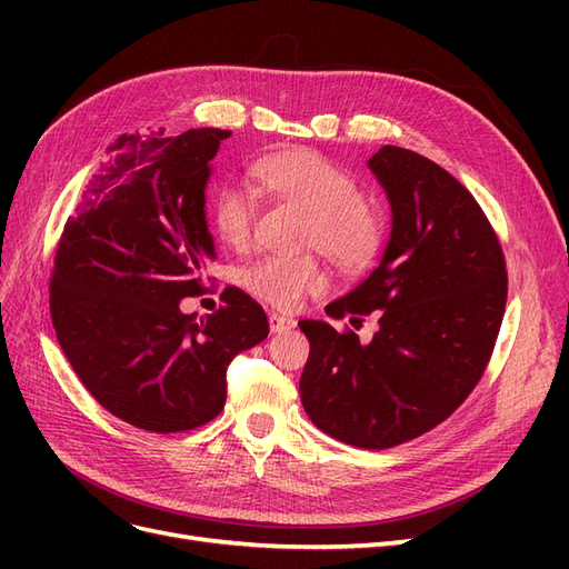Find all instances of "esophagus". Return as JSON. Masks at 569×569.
Masks as SVG:
<instances>
[{
  "label": "esophagus",
  "instance_id": "esophagus-1",
  "mask_svg": "<svg viewBox=\"0 0 569 569\" xmlns=\"http://www.w3.org/2000/svg\"><path fill=\"white\" fill-rule=\"evenodd\" d=\"M268 325H270V332L272 335H282V332H289L297 322L291 320V318H287V316H280V313H270L268 316Z\"/></svg>",
  "mask_w": 569,
  "mask_h": 569
}]
</instances>
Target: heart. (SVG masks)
Instances as JSON below:
<instances>
[{
	"label": "heart",
	"instance_id": "obj_1",
	"mask_svg": "<svg viewBox=\"0 0 569 569\" xmlns=\"http://www.w3.org/2000/svg\"><path fill=\"white\" fill-rule=\"evenodd\" d=\"M251 173L274 197L311 213L306 247L343 270L366 268L380 251L385 222L372 203L360 199V187L349 170L313 149H284L256 161ZM256 206L247 189L226 184L213 199V226L222 242L242 249L249 244ZM253 297L278 308H295L306 295L327 287V274L316 258L268 256L244 270Z\"/></svg>",
	"mask_w": 569,
	"mask_h": 569
}]
</instances>
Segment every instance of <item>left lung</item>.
<instances>
[{
	"instance_id": "left-lung-1",
	"label": "left lung",
	"mask_w": 569,
	"mask_h": 569,
	"mask_svg": "<svg viewBox=\"0 0 569 569\" xmlns=\"http://www.w3.org/2000/svg\"><path fill=\"white\" fill-rule=\"evenodd\" d=\"M368 168L391 206L382 261L330 318L377 311L370 343L301 320L311 422L358 449H391L443 422L485 375L508 299L506 258L475 197L420 153L382 147Z\"/></svg>"
}]
</instances>
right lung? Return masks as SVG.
<instances>
[{"instance_id": "right-lung-1", "label": "right lung", "mask_w": 569, "mask_h": 569, "mask_svg": "<svg viewBox=\"0 0 569 569\" xmlns=\"http://www.w3.org/2000/svg\"><path fill=\"white\" fill-rule=\"evenodd\" d=\"M230 134H120L57 249L49 308L68 363L101 406L147 432L213 420L232 358L268 337L263 308L239 289L206 318L180 311L216 258L206 184Z\"/></svg>"}]
</instances>
